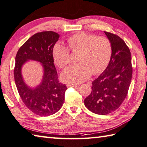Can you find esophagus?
<instances>
[{
    "label": "esophagus",
    "mask_w": 147,
    "mask_h": 147,
    "mask_svg": "<svg viewBox=\"0 0 147 147\" xmlns=\"http://www.w3.org/2000/svg\"><path fill=\"white\" fill-rule=\"evenodd\" d=\"M77 86H78V84H67V87H77Z\"/></svg>",
    "instance_id": "esophagus-1"
}]
</instances>
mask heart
<instances>
[{
	"instance_id": "heart-1",
	"label": "heart",
	"mask_w": 147,
	"mask_h": 147,
	"mask_svg": "<svg viewBox=\"0 0 147 147\" xmlns=\"http://www.w3.org/2000/svg\"><path fill=\"white\" fill-rule=\"evenodd\" d=\"M68 42L71 51L80 52L77 59L79 63L69 66L61 74L63 81L80 83L87 80L92 73L99 74L107 67L112 56L111 43L107 38L81 32L69 37ZM52 54L59 68H65L69 63V50L66 46L56 44Z\"/></svg>"
}]
</instances>
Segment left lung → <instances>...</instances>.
Instances as JSON below:
<instances>
[{
    "mask_svg": "<svg viewBox=\"0 0 147 147\" xmlns=\"http://www.w3.org/2000/svg\"><path fill=\"white\" fill-rule=\"evenodd\" d=\"M112 46V56L105 71L92 82V92L84 99L89 110L99 115L115 111L127 96L132 76V58L125 41L105 32Z\"/></svg>",
    "mask_w": 147,
    "mask_h": 147,
    "instance_id": "left-lung-1",
    "label": "left lung"
}]
</instances>
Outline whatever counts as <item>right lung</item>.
<instances>
[{
  "instance_id": "1",
  "label": "right lung",
  "mask_w": 147,
  "mask_h": 147,
  "mask_svg": "<svg viewBox=\"0 0 147 147\" xmlns=\"http://www.w3.org/2000/svg\"><path fill=\"white\" fill-rule=\"evenodd\" d=\"M59 35L52 31L35 33L26 41L15 57L14 78L18 92L28 109L39 116H48L58 112L63 106L66 84L59 83L53 63V49ZM29 60L39 61L43 67L40 85L30 88L22 76L23 64Z\"/></svg>"
}]
</instances>
